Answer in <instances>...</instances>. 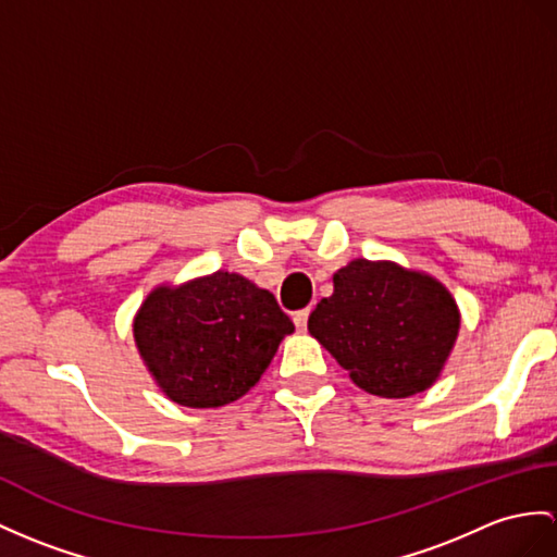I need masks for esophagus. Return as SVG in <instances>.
Here are the masks:
<instances>
[{
  "instance_id": "34e87169",
  "label": "esophagus",
  "mask_w": 557,
  "mask_h": 557,
  "mask_svg": "<svg viewBox=\"0 0 557 557\" xmlns=\"http://www.w3.org/2000/svg\"><path fill=\"white\" fill-rule=\"evenodd\" d=\"M309 314H311L309 309H300V311H295V314H293V321H295V325H297V331H305V329H307Z\"/></svg>"
}]
</instances>
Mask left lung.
Instances as JSON below:
<instances>
[{"label": "left lung", "instance_id": "1", "mask_svg": "<svg viewBox=\"0 0 557 557\" xmlns=\"http://www.w3.org/2000/svg\"><path fill=\"white\" fill-rule=\"evenodd\" d=\"M307 329L361 389L404 399L437 381L458 335V307L435 278L389 262L355 260Z\"/></svg>", "mask_w": 557, "mask_h": 557}]
</instances>
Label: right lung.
I'll return each mask as SVG.
<instances>
[{"mask_svg": "<svg viewBox=\"0 0 557 557\" xmlns=\"http://www.w3.org/2000/svg\"><path fill=\"white\" fill-rule=\"evenodd\" d=\"M293 329L269 290L214 271L148 295L134 319V341L172 401L216 409L260 381Z\"/></svg>", "mask_w": 557, "mask_h": 557, "instance_id": "obj_1", "label": "right lung"}]
</instances>
